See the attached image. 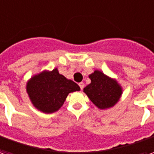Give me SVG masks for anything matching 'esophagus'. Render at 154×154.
Listing matches in <instances>:
<instances>
[{
    "label": "esophagus",
    "mask_w": 154,
    "mask_h": 154,
    "mask_svg": "<svg viewBox=\"0 0 154 154\" xmlns=\"http://www.w3.org/2000/svg\"><path fill=\"white\" fill-rule=\"evenodd\" d=\"M78 85H79V87H80L81 90H82L83 88H84V83H83V82H80Z\"/></svg>",
    "instance_id": "34e87169"
}]
</instances>
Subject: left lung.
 <instances>
[{
  "mask_svg": "<svg viewBox=\"0 0 154 154\" xmlns=\"http://www.w3.org/2000/svg\"><path fill=\"white\" fill-rule=\"evenodd\" d=\"M91 83L84 88V92L92 103L101 109L112 107L122 94V88L115 80L95 71L89 76Z\"/></svg>",
  "mask_w": 154,
  "mask_h": 154,
  "instance_id": "8db88e82",
  "label": "left lung"
}]
</instances>
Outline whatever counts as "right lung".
I'll use <instances>...</instances> for the list:
<instances>
[{
	"mask_svg": "<svg viewBox=\"0 0 154 154\" xmlns=\"http://www.w3.org/2000/svg\"><path fill=\"white\" fill-rule=\"evenodd\" d=\"M33 105L40 111L51 113L64 103L70 92L79 91V86L59 74L57 69L43 72L33 77L26 85Z\"/></svg>",
	"mask_w": 154,
	"mask_h": 154,
	"instance_id": "right-lung-1",
	"label": "right lung"
}]
</instances>
